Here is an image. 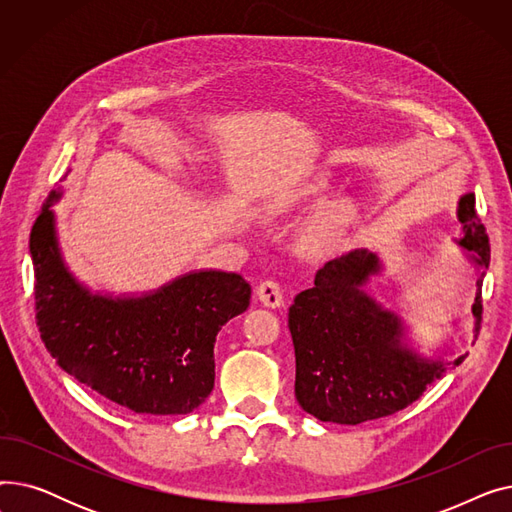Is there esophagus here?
Masks as SVG:
<instances>
[{
    "instance_id": "1",
    "label": "esophagus",
    "mask_w": 512,
    "mask_h": 512,
    "mask_svg": "<svg viewBox=\"0 0 512 512\" xmlns=\"http://www.w3.org/2000/svg\"><path fill=\"white\" fill-rule=\"evenodd\" d=\"M257 297H259V301H261L265 307H270V309H278V307L284 305L282 288H280V284L274 282V280L261 282V284L257 286Z\"/></svg>"
}]
</instances>
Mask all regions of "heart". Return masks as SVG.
Instances as JSON below:
<instances>
[{
  "mask_svg": "<svg viewBox=\"0 0 512 512\" xmlns=\"http://www.w3.org/2000/svg\"><path fill=\"white\" fill-rule=\"evenodd\" d=\"M334 188V178L328 172H315L294 186L284 188L265 199L267 213H286L324 199ZM361 218V207L353 199H336L321 209L307 228V247L315 253L338 249L351 236Z\"/></svg>",
  "mask_w": 512,
  "mask_h": 512,
  "instance_id": "heart-1",
  "label": "heart"
}]
</instances>
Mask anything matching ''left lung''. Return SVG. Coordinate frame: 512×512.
<instances>
[{
    "mask_svg": "<svg viewBox=\"0 0 512 512\" xmlns=\"http://www.w3.org/2000/svg\"><path fill=\"white\" fill-rule=\"evenodd\" d=\"M456 218L461 236L454 242L473 267L477 292L471 313L477 338L490 242L475 213L473 193L461 195ZM384 270L378 251L355 249L321 267L315 286L297 294L288 309L297 357L294 396L319 421L357 425L394 415L467 357L454 338L429 357L419 351L407 319L373 297L371 282L382 278ZM459 340L465 344L463 334Z\"/></svg>",
    "mask_w": 512,
    "mask_h": 512,
    "instance_id": "left-lung-1",
    "label": "left lung"
}]
</instances>
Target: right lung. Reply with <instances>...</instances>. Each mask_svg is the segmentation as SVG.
Returning a JSON list of instances; mask_svg holds the SVG:
<instances>
[{"instance_id": "obj_1", "label": "right lung", "mask_w": 512, "mask_h": 512, "mask_svg": "<svg viewBox=\"0 0 512 512\" xmlns=\"http://www.w3.org/2000/svg\"><path fill=\"white\" fill-rule=\"evenodd\" d=\"M51 191L31 232L41 340L80 384L139 415H186L213 390L215 336L245 313L240 274L193 270L147 292H101L68 267Z\"/></svg>"}]
</instances>
